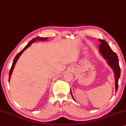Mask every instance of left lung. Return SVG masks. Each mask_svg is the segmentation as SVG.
<instances>
[{
	"label": "left lung",
	"instance_id": "8db88e82",
	"mask_svg": "<svg viewBox=\"0 0 126 126\" xmlns=\"http://www.w3.org/2000/svg\"><path fill=\"white\" fill-rule=\"evenodd\" d=\"M99 40L101 41V44H99L98 50L103 59L106 60L107 64L114 72L115 82V92H116L118 87V80H119L120 75H121V68L119 67L118 56L116 55L115 53L111 50L109 44L106 41L101 39H99ZM70 94L73 99L74 101H75L71 90Z\"/></svg>",
	"mask_w": 126,
	"mask_h": 126
}]
</instances>
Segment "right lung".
<instances>
[{
  "label": "right lung",
  "mask_w": 126,
  "mask_h": 126,
  "mask_svg": "<svg viewBox=\"0 0 126 126\" xmlns=\"http://www.w3.org/2000/svg\"><path fill=\"white\" fill-rule=\"evenodd\" d=\"M48 37H39V36H38V37H36L35 38H34V39H33L32 40H31L30 42H29V43L27 44L26 46L25 47V48L23 49V50H21L20 52L19 53H18L17 55L16 56V57H15V59L14 60V61H13V63H12V65L11 66V69L10 70V73H9V82H10V78H11V76L12 75V73L13 72V70L15 67V64L16 63V62L17 61L18 59H19V57H20V56L21 55V54L23 53L24 52L25 50H26L27 48H28V47H30L31 45H32V43H34L35 41H46L47 40V39H48Z\"/></svg>",
  "instance_id": "add662e5"
}]
</instances>
